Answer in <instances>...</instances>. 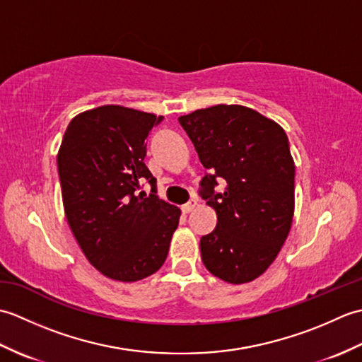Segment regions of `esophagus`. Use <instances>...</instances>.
<instances>
[{
  "label": "esophagus",
  "instance_id": "esophagus-1",
  "mask_svg": "<svg viewBox=\"0 0 362 362\" xmlns=\"http://www.w3.org/2000/svg\"><path fill=\"white\" fill-rule=\"evenodd\" d=\"M196 205H197V199H194V197L189 199V201L182 206V211L183 213H191V211L196 209Z\"/></svg>",
  "mask_w": 362,
  "mask_h": 362
}]
</instances>
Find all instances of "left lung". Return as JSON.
Returning <instances> with one entry per match:
<instances>
[{"mask_svg": "<svg viewBox=\"0 0 362 362\" xmlns=\"http://www.w3.org/2000/svg\"><path fill=\"white\" fill-rule=\"evenodd\" d=\"M210 171L202 197L218 224L202 236L201 257L214 276L232 284L253 281L274 263L294 216L296 165L286 132L249 107L218 104L179 118ZM219 178L224 194H214Z\"/></svg>", "mask_w": 362, "mask_h": 362, "instance_id": "1", "label": "left lung"}]
</instances>
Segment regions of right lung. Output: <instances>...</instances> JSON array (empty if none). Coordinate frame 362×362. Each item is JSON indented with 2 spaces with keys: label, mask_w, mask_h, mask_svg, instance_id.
<instances>
[{
  "label": "right lung",
  "mask_w": 362,
  "mask_h": 362,
  "mask_svg": "<svg viewBox=\"0 0 362 362\" xmlns=\"http://www.w3.org/2000/svg\"><path fill=\"white\" fill-rule=\"evenodd\" d=\"M163 117L101 105L70 121L57 153L65 216L90 264L107 279L132 283L168 257L180 210L158 199L144 165L151 129ZM148 180L151 194L140 192Z\"/></svg>",
  "instance_id": "1"
}]
</instances>
